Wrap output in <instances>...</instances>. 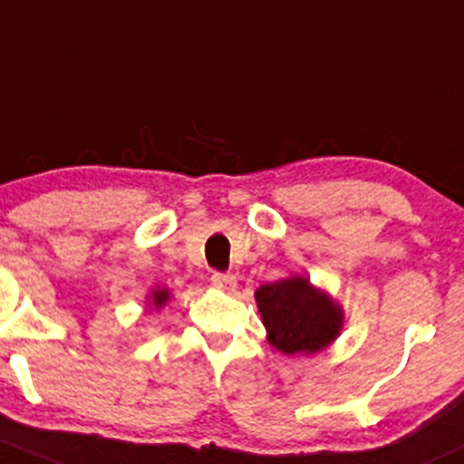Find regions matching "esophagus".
<instances>
[{
	"mask_svg": "<svg viewBox=\"0 0 464 464\" xmlns=\"http://www.w3.org/2000/svg\"><path fill=\"white\" fill-rule=\"evenodd\" d=\"M211 282H213V286H216V289L227 291V294H233V291H236V286H237L236 276H231V273H213Z\"/></svg>",
	"mask_w": 464,
	"mask_h": 464,
	"instance_id": "1",
	"label": "esophagus"
}]
</instances>
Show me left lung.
<instances>
[{
    "mask_svg": "<svg viewBox=\"0 0 464 464\" xmlns=\"http://www.w3.org/2000/svg\"><path fill=\"white\" fill-rule=\"evenodd\" d=\"M266 340L286 355H314L331 347L344 326V309L304 273H291L256 291Z\"/></svg>",
    "mask_w": 464,
    "mask_h": 464,
    "instance_id": "1",
    "label": "left lung"
}]
</instances>
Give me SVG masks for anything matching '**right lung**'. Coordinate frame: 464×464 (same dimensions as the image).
<instances>
[{"label": "right lung", "mask_w": 464, "mask_h": 464, "mask_svg": "<svg viewBox=\"0 0 464 464\" xmlns=\"http://www.w3.org/2000/svg\"><path fill=\"white\" fill-rule=\"evenodd\" d=\"M170 300V289L169 286H153L150 294L146 295V309L149 311H162Z\"/></svg>", "instance_id": "add662e5"}]
</instances>
